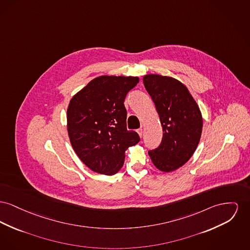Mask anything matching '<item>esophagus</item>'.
I'll list each match as a JSON object with an SVG mask.
<instances>
[{
    "label": "esophagus",
    "instance_id": "obj_1",
    "mask_svg": "<svg viewBox=\"0 0 250 250\" xmlns=\"http://www.w3.org/2000/svg\"><path fill=\"white\" fill-rule=\"evenodd\" d=\"M137 132L139 133V135H140V137H141V138L143 137V133H144V131H143V128H139V129L137 130Z\"/></svg>",
    "mask_w": 250,
    "mask_h": 250
}]
</instances>
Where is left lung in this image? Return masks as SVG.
<instances>
[{
  "mask_svg": "<svg viewBox=\"0 0 250 250\" xmlns=\"http://www.w3.org/2000/svg\"><path fill=\"white\" fill-rule=\"evenodd\" d=\"M144 84L163 131L160 146L148 154L160 171L169 173L184 165L196 150L203 127L202 114L187 87L176 78L146 74Z\"/></svg>",
  "mask_w": 250,
  "mask_h": 250,
  "instance_id": "1",
  "label": "left lung"
}]
</instances>
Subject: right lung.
<instances>
[{
	"label": "right lung",
	"instance_id": "add662e5",
	"mask_svg": "<svg viewBox=\"0 0 250 250\" xmlns=\"http://www.w3.org/2000/svg\"><path fill=\"white\" fill-rule=\"evenodd\" d=\"M137 76L101 75L75 93L67 109L71 145L91 171L105 176L119 172L128 147L140 142L126 128L125 99L139 83Z\"/></svg>",
	"mask_w": 250,
	"mask_h": 250
}]
</instances>
